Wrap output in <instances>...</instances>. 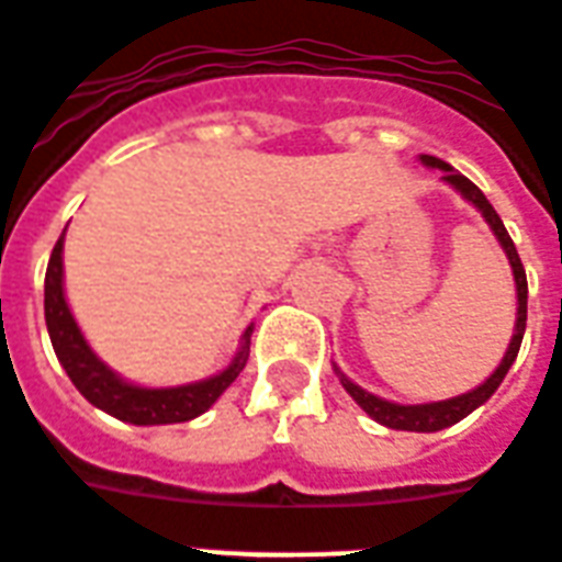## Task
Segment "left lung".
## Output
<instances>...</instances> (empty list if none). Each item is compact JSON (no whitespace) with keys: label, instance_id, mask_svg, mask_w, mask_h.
I'll return each mask as SVG.
<instances>
[{"label":"left lung","instance_id":"left-lung-1","mask_svg":"<svg viewBox=\"0 0 562 562\" xmlns=\"http://www.w3.org/2000/svg\"><path fill=\"white\" fill-rule=\"evenodd\" d=\"M424 165H430V168H442L446 171V180L454 189H458L460 195L472 201L475 207L482 210V216L487 220V225L494 228L496 240L503 244L508 256V265H512V273H515V285H518V322H515V337L508 342V352L503 358V364L496 367V373L484 385H479L475 391L470 394H460V397H451V401H442V403H424V406H397V403H389L376 397V394H370V391L358 389L355 382H349L346 376L342 379V389L349 391L355 397V403L364 409L370 418H376L379 424H385L391 430H415V434H436V430H442V427H451V424H458L460 418H467L472 409H479L496 389H499V382L506 379L508 367L512 361L518 358V349H520V340H524V330H527V273H524V265H520V256L515 244H512V237H508L506 225L499 220V213L491 207V201L484 198V192L479 186L467 180L463 173H458L451 165H446L442 159H436V156H422Z\"/></svg>","mask_w":562,"mask_h":562}]
</instances>
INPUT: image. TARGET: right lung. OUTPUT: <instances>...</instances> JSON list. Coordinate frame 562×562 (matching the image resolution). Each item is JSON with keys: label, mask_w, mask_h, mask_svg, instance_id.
Returning <instances> with one entry per match:
<instances>
[{"label": "right lung", "mask_w": 562, "mask_h": 562, "mask_svg": "<svg viewBox=\"0 0 562 562\" xmlns=\"http://www.w3.org/2000/svg\"><path fill=\"white\" fill-rule=\"evenodd\" d=\"M63 234H59L54 252H50V261H47L44 318H47V334H50V342H54L56 358H59V364L66 367L75 389L92 406H99L108 415L128 424H180L207 413L222 391L240 376L246 358H249V334H252V328H246L244 349L237 352V358L228 364V370H222L220 376L204 379V382H195V385H180V389H138V385H128L92 355L83 334H80L78 322L68 313L66 294H63Z\"/></svg>", "instance_id": "add662e5"}]
</instances>
